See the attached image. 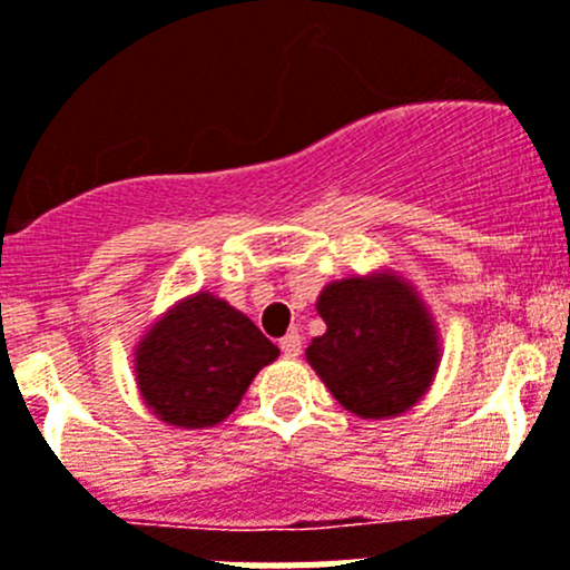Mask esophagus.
I'll list each match as a JSON object with an SVG mask.
<instances>
[{"instance_id":"esophagus-1","label":"esophagus","mask_w":570,"mask_h":570,"mask_svg":"<svg viewBox=\"0 0 570 570\" xmlns=\"http://www.w3.org/2000/svg\"><path fill=\"white\" fill-rule=\"evenodd\" d=\"M281 353H284L286 358H298V355H301V335L298 333H286L284 338H281Z\"/></svg>"}]
</instances>
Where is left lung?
<instances>
[{"label":"left lung","instance_id":"left-lung-1","mask_svg":"<svg viewBox=\"0 0 570 570\" xmlns=\"http://www.w3.org/2000/svg\"><path fill=\"white\" fill-rule=\"evenodd\" d=\"M326 333L306 346L330 393L361 419L413 407L439 364V338L419 295L393 275L346 278L318 298Z\"/></svg>","mask_w":570,"mask_h":570}]
</instances>
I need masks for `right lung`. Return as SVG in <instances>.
Masks as SVG:
<instances>
[{"label":"right lung","instance_id":"right-lung-1","mask_svg":"<svg viewBox=\"0 0 570 570\" xmlns=\"http://www.w3.org/2000/svg\"><path fill=\"white\" fill-rule=\"evenodd\" d=\"M275 358L278 346L244 313L197 292L168 309L140 341L137 384L163 422L212 428L240 404L257 370Z\"/></svg>","mask_w":570,"mask_h":570}]
</instances>
